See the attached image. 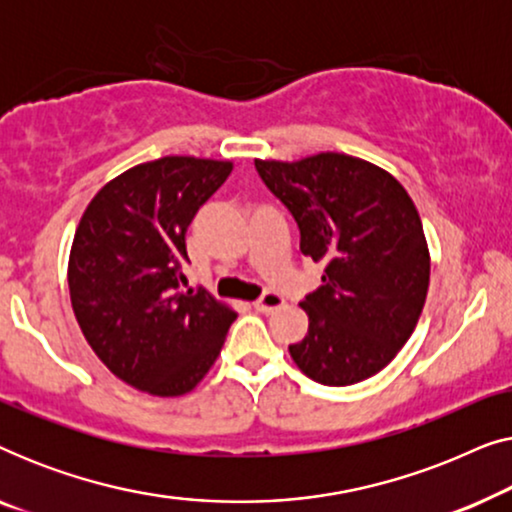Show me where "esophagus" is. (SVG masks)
<instances>
[{"label":"esophagus","instance_id":"1","mask_svg":"<svg viewBox=\"0 0 512 512\" xmlns=\"http://www.w3.org/2000/svg\"><path fill=\"white\" fill-rule=\"evenodd\" d=\"M284 305V296H279V293H275V291H265L261 298L256 300L254 303V307H256V312H263V314H270V312H275V310H279V307Z\"/></svg>","mask_w":512,"mask_h":512}]
</instances>
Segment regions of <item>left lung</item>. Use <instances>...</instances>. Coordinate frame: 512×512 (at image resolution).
I'll list each match as a JSON object with an SVG mask.
<instances>
[{"label": "left lung", "mask_w": 512, "mask_h": 512, "mask_svg": "<svg viewBox=\"0 0 512 512\" xmlns=\"http://www.w3.org/2000/svg\"><path fill=\"white\" fill-rule=\"evenodd\" d=\"M265 186L300 230V251L324 263L300 307L307 335L291 359L314 382L347 387L391 363L415 331L431 258L408 191L387 170L347 153L256 160Z\"/></svg>", "instance_id": "8db88e82"}]
</instances>
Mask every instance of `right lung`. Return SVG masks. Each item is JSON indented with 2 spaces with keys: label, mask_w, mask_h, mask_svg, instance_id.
Listing matches in <instances>:
<instances>
[{
  "label": "right lung",
  "mask_w": 512,
  "mask_h": 512,
  "mask_svg": "<svg viewBox=\"0 0 512 512\" xmlns=\"http://www.w3.org/2000/svg\"><path fill=\"white\" fill-rule=\"evenodd\" d=\"M230 160L165 156L102 186L69 251V298L88 345L130 387L153 396L195 389L237 314L186 282V230L219 191Z\"/></svg>",
  "instance_id": "right-lung-1"
}]
</instances>
